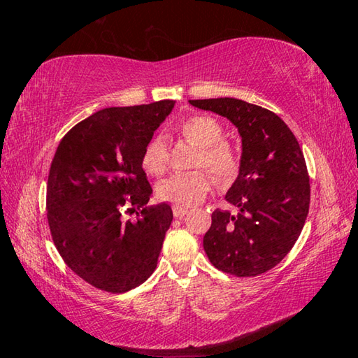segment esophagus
<instances>
[{
	"label": "esophagus",
	"mask_w": 358,
	"mask_h": 358,
	"mask_svg": "<svg viewBox=\"0 0 358 358\" xmlns=\"http://www.w3.org/2000/svg\"><path fill=\"white\" fill-rule=\"evenodd\" d=\"M173 216H177V217H183L187 211H189V208L187 207H181V205H173Z\"/></svg>",
	"instance_id": "1"
}]
</instances>
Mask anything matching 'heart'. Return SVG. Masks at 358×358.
<instances>
[{
	"instance_id": "b5f03b06",
	"label": "heart",
	"mask_w": 358,
	"mask_h": 358,
	"mask_svg": "<svg viewBox=\"0 0 358 358\" xmlns=\"http://www.w3.org/2000/svg\"><path fill=\"white\" fill-rule=\"evenodd\" d=\"M181 134L201 150L196 162L197 169L207 167L221 186H229L237 180L241 166L240 155L224 142L226 132L220 121L208 115H194L183 121ZM142 166L145 172L153 177H161L167 172L169 151L164 138L155 137L147 145L142 156ZM211 186L213 178L207 172L173 175L161 183L159 197L181 207H191L207 196Z\"/></svg>"
}]
</instances>
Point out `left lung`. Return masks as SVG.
I'll use <instances>...</instances> for the list:
<instances>
[{
  "label": "left lung",
  "mask_w": 358,
  "mask_h": 358,
  "mask_svg": "<svg viewBox=\"0 0 358 358\" xmlns=\"http://www.w3.org/2000/svg\"><path fill=\"white\" fill-rule=\"evenodd\" d=\"M189 104L226 117L241 137V166L203 237L210 262L238 278L262 275L292 250L310 210V177L292 131L276 113L235 98Z\"/></svg>",
  "instance_id": "left-lung-1"
}]
</instances>
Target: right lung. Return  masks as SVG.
Listing matches in <instances>:
<instances>
[{"instance_id": "obj_1", "label": "right lung", "mask_w": 358, "mask_h": 358, "mask_svg": "<svg viewBox=\"0 0 358 358\" xmlns=\"http://www.w3.org/2000/svg\"><path fill=\"white\" fill-rule=\"evenodd\" d=\"M175 101L108 107L76 124L53 156L47 220L66 265L96 289L121 294L153 273L172 222L166 202L147 207L153 189L143 151ZM139 210L136 223L122 213Z\"/></svg>"}]
</instances>
